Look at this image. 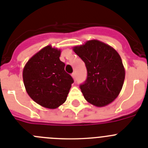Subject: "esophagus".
<instances>
[{
	"label": "esophagus",
	"mask_w": 148,
	"mask_h": 148,
	"mask_svg": "<svg viewBox=\"0 0 148 148\" xmlns=\"http://www.w3.org/2000/svg\"><path fill=\"white\" fill-rule=\"evenodd\" d=\"M72 76H73V78H74V79H75V73H72Z\"/></svg>",
	"instance_id": "esophagus-1"
}]
</instances>
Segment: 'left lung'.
Returning a JSON list of instances; mask_svg holds the SVG:
<instances>
[{
  "mask_svg": "<svg viewBox=\"0 0 148 148\" xmlns=\"http://www.w3.org/2000/svg\"><path fill=\"white\" fill-rule=\"evenodd\" d=\"M73 50L87 68V78L80 84L84 99L97 107L108 105L114 101L122 88L125 76L119 53L96 40H88Z\"/></svg>",
  "mask_w": 148,
  "mask_h": 148,
  "instance_id": "8db88e82",
  "label": "left lung"
}]
</instances>
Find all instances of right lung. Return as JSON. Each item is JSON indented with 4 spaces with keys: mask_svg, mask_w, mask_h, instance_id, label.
Here are the masks:
<instances>
[{
    "mask_svg": "<svg viewBox=\"0 0 148 148\" xmlns=\"http://www.w3.org/2000/svg\"><path fill=\"white\" fill-rule=\"evenodd\" d=\"M61 51L47 46L32 56L23 71L27 93L44 108L55 109L66 101L74 82L60 60Z\"/></svg>",
    "mask_w": 148,
    "mask_h": 148,
    "instance_id": "obj_1",
    "label": "right lung"
}]
</instances>
